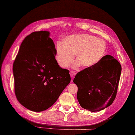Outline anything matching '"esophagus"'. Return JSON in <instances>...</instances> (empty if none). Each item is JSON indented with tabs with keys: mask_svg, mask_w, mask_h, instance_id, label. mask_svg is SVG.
Returning <instances> with one entry per match:
<instances>
[{
	"mask_svg": "<svg viewBox=\"0 0 135 135\" xmlns=\"http://www.w3.org/2000/svg\"><path fill=\"white\" fill-rule=\"evenodd\" d=\"M70 75L71 77H72L71 82H73V78H75V76L76 75V73H75V72H74V71H71V72H70Z\"/></svg>",
	"mask_w": 135,
	"mask_h": 135,
	"instance_id": "esophagus-1",
	"label": "esophagus"
}]
</instances>
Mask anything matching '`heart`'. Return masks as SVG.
<instances>
[{"instance_id": "obj_1", "label": "heart", "mask_w": 135, "mask_h": 135, "mask_svg": "<svg viewBox=\"0 0 135 135\" xmlns=\"http://www.w3.org/2000/svg\"><path fill=\"white\" fill-rule=\"evenodd\" d=\"M106 52L104 40L88 34L72 35L68 36L63 43L57 42L55 49V59L62 68H66L74 60L73 68L81 65L84 68L94 66L102 59Z\"/></svg>"}]
</instances>
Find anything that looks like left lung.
Listing matches in <instances>:
<instances>
[{
  "instance_id": "8db88e82",
  "label": "left lung",
  "mask_w": 135,
  "mask_h": 135,
  "mask_svg": "<svg viewBox=\"0 0 135 135\" xmlns=\"http://www.w3.org/2000/svg\"><path fill=\"white\" fill-rule=\"evenodd\" d=\"M121 65L110 55H106L94 66L76 74L73 82L78 86L77 99L81 107L99 112L112 104L121 75Z\"/></svg>"
}]
</instances>
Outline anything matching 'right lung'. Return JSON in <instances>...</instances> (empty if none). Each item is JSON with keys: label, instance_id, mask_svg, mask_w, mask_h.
<instances>
[{"label": "right lung", "instance_id": "add662e5", "mask_svg": "<svg viewBox=\"0 0 135 135\" xmlns=\"http://www.w3.org/2000/svg\"><path fill=\"white\" fill-rule=\"evenodd\" d=\"M17 100L33 112L54 104L70 82L69 71L55 59V46L49 31L35 32L25 38L13 65Z\"/></svg>", "mask_w": 135, "mask_h": 135}]
</instances>
